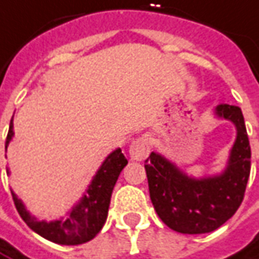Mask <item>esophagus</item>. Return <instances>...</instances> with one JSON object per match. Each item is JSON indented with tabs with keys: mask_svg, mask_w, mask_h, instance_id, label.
I'll list each match as a JSON object with an SVG mask.
<instances>
[{
	"mask_svg": "<svg viewBox=\"0 0 259 259\" xmlns=\"http://www.w3.org/2000/svg\"><path fill=\"white\" fill-rule=\"evenodd\" d=\"M149 152H150V142H149L147 136H142L136 139L129 147L130 157L133 160H137V161L146 159L149 156Z\"/></svg>",
	"mask_w": 259,
	"mask_h": 259,
	"instance_id": "34e87169",
	"label": "esophagus"
}]
</instances>
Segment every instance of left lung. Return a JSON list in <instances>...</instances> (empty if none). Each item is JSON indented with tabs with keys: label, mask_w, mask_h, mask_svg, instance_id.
Segmentation results:
<instances>
[{
	"label": "left lung",
	"mask_w": 259,
	"mask_h": 259,
	"mask_svg": "<svg viewBox=\"0 0 259 259\" xmlns=\"http://www.w3.org/2000/svg\"><path fill=\"white\" fill-rule=\"evenodd\" d=\"M215 113L237 127V140L221 176L190 179L156 153L144 161L154 210L177 233H211L233 217L244 200L251 171V147L244 116L240 107L231 105H218Z\"/></svg>",
	"instance_id": "obj_1"
}]
</instances>
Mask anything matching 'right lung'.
Segmentation results:
<instances>
[{"label":"right lung","mask_w":259,"mask_h":259,"mask_svg":"<svg viewBox=\"0 0 259 259\" xmlns=\"http://www.w3.org/2000/svg\"><path fill=\"white\" fill-rule=\"evenodd\" d=\"M12 136H14V124L11 119L10 130L5 140V150L11 142ZM126 164L127 160L120 149L110 153L98 170L96 176L93 177L92 184L86 191V196H83L80 203L70 211L65 221L63 220L51 221V223L36 221V218L29 215L24 204L11 191L12 200L21 218L32 231L56 244L79 245L95 238L96 234L102 230L107 218L112 191L119 174Z\"/></svg>","instance_id":"obj_1"}]
</instances>
